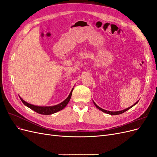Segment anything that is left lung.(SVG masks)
<instances>
[{
  "label": "left lung",
  "mask_w": 157,
  "mask_h": 157,
  "mask_svg": "<svg viewBox=\"0 0 157 157\" xmlns=\"http://www.w3.org/2000/svg\"><path fill=\"white\" fill-rule=\"evenodd\" d=\"M139 101V100L137 101V102H136L134 105H132V106H130V107H129L128 108H126V109H124V110H122V111H107V110H105V109H102V108H101V107H99L98 105H96V103H95L94 101H93V102H94V104L95 105V106H96L98 109H99V110L100 111H103V113H107V114H109V115H120V114H122V113H124V112H126V111H128V109H130V108H132V107H134L135 105H136V104L137 103V102Z\"/></svg>",
  "instance_id": "1"
}]
</instances>
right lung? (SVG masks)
Returning a JSON list of instances; mask_svg holds the SVG:
<instances>
[{
  "instance_id": "1",
  "label": "right lung",
  "mask_w": 157,
  "mask_h": 157,
  "mask_svg": "<svg viewBox=\"0 0 157 157\" xmlns=\"http://www.w3.org/2000/svg\"><path fill=\"white\" fill-rule=\"evenodd\" d=\"M73 89L71 90V91L69 94V95L68 96V97L66 98L63 101H62L61 103L58 104V105H53V106H37V105H32L31 103H29L26 102L25 101L23 100V99L21 98V100L23 102V103L25 105H26L27 107H28L29 108H30L32 110H33L34 111L41 114V115H52V114H54L55 113L58 112L61 110H62V109L65 107V106L67 105L69 101H70V99L71 98V95H72V92H73Z\"/></svg>"
}]
</instances>
